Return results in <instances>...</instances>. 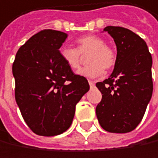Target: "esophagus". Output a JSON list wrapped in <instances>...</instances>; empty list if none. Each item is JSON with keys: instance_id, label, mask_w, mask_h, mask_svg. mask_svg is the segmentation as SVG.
Here are the masks:
<instances>
[{"instance_id": "esophagus-1", "label": "esophagus", "mask_w": 158, "mask_h": 158, "mask_svg": "<svg viewBox=\"0 0 158 158\" xmlns=\"http://www.w3.org/2000/svg\"><path fill=\"white\" fill-rule=\"evenodd\" d=\"M88 83H89V85H90L91 87H93V86L95 85V82L92 81V80H88Z\"/></svg>"}]
</instances>
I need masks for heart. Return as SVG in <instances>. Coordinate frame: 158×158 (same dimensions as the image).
Returning a JSON list of instances; mask_svg holds the SVG:
<instances>
[{"label":"heart","instance_id":"b5f03b06","mask_svg":"<svg viewBox=\"0 0 158 158\" xmlns=\"http://www.w3.org/2000/svg\"><path fill=\"white\" fill-rule=\"evenodd\" d=\"M77 48L63 47L60 48V56L66 65L73 71L79 69L82 54L91 53L88 57L90 64L78 71V74L85 77H98L104 73L105 69L110 70L116 62L115 50L106 45L105 40L96 35H86L76 41Z\"/></svg>","mask_w":158,"mask_h":158}]
</instances>
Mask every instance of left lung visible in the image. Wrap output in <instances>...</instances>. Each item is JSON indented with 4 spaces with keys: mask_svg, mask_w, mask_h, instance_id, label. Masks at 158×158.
<instances>
[{
    "mask_svg": "<svg viewBox=\"0 0 158 158\" xmlns=\"http://www.w3.org/2000/svg\"><path fill=\"white\" fill-rule=\"evenodd\" d=\"M117 46L111 75L96 84L102 99L96 108L100 126L107 131L126 133L141 122L152 98V56L145 41L120 27L104 28Z\"/></svg>",
    "mask_w": 158,
    "mask_h": 158,
    "instance_id": "obj_1",
    "label": "left lung"
}]
</instances>
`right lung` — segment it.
I'll list each match as a JSON object with an SVG mask.
<instances>
[{
	"label": "right lung",
	"mask_w": 158,
	"mask_h": 158,
	"mask_svg": "<svg viewBox=\"0 0 158 158\" xmlns=\"http://www.w3.org/2000/svg\"><path fill=\"white\" fill-rule=\"evenodd\" d=\"M66 39V33L41 30L20 47L13 64L16 103L38 135L54 136L67 131L76 104L89 90L86 78L74 74L60 56Z\"/></svg>",
	"instance_id": "right-lung-1"
}]
</instances>
